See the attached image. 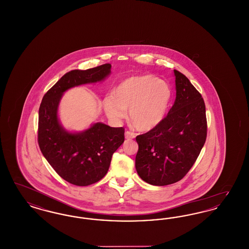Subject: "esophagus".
<instances>
[{
    "instance_id": "1",
    "label": "esophagus",
    "mask_w": 249,
    "mask_h": 249,
    "mask_svg": "<svg viewBox=\"0 0 249 249\" xmlns=\"http://www.w3.org/2000/svg\"><path fill=\"white\" fill-rule=\"evenodd\" d=\"M134 137H135V135H134L133 132L129 131V130H126V131H125V138H126V139H133Z\"/></svg>"
}]
</instances>
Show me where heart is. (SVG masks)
Listing matches in <instances>:
<instances>
[{"label": "heart", "instance_id": "heart-1", "mask_svg": "<svg viewBox=\"0 0 249 249\" xmlns=\"http://www.w3.org/2000/svg\"><path fill=\"white\" fill-rule=\"evenodd\" d=\"M171 90L167 84L151 74L130 76L104 101L107 117L120 121L129 110L131 125L141 131L156 128L165 117Z\"/></svg>", "mask_w": 249, "mask_h": 249}]
</instances>
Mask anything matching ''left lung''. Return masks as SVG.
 Returning a JSON list of instances; mask_svg holds the SVG:
<instances>
[{"label":"left lung","instance_id":"8db88e82","mask_svg":"<svg viewBox=\"0 0 249 249\" xmlns=\"http://www.w3.org/2000/svg\"><path fill=\"white\" fill-rule=\"evenodd\" d=\"M177 98L162 121L136 136L135 168L153 186L174 184L195 163L206 140L207 121L201 93L182 72L175 70Z\"/></svg>","mask_w":249,"mask_h":249}]
</instances>
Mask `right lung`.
<instances>
[{
	"instance_id": "add662e5",
	"label": "right lung",
	"mask_w": 249,
	"mask_h": 249,
	"mask_svg": "<svg viewBox=\"0 0 249 249\" xmlns=\"http://www.w3.org/2000/svg\"><path fill=\"white\" fill-rule=\"evenodd\" d=\"M110 72L109 63L69 71L44 95L40 105L38 143L41 152L60 178L75 186L94 184L107 175L112 156L124 142L125 130L97 122L82 132H69L58 119L59 101L67 89L102 81Z\"/></svg>"
}]
</instances>
